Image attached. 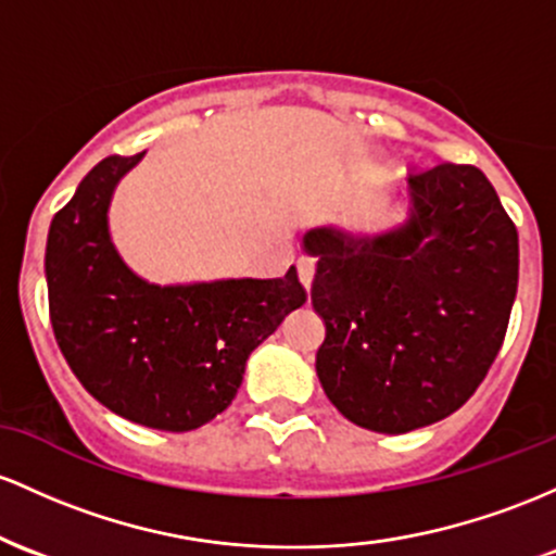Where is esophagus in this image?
Listing matches in <instances>:
<instances>
[{"mask_svg":"<svg viewBox=\"0 0 556 556\" xmlns=\"http://www.w3.org/2000/svg\"><path fill=\"white\" fill-rule=\"evenodd\" d=\"M296 273H299V283L309 291L312 278H315V262H312L309 257H302L296 262Z\"/></svg>","mask_w":556,"mask_h":556,"instance_id":"34e87169","label":"esophagus"}]
</instances>
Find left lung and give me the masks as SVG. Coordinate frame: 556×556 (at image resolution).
Returning <instances> with one entry per match:
<instances>
[{
    "label": "left lung",
    "mask_w": 556,
    "mask_h": 556,
    "mask_svg": "<svg viewBox=\"0 0 556 556\" xmlns=\"http://www.w3.org/2000/svg\"><path fill=\"white\" fill-rule=\"evenodd\" d=\"M315 370L346 420L407 433L457 413L494 365L517 294V228L476 165L409 176V220L376 239L315 228Z\"/></svg>",
    "instance_id": "obj_1"
}]
</instances>
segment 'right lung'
<instances>
[{
    "label": "right lung",
    "mask_w": 556,
    "mask_h": 556,
    "mask_svg": "<svg viewBox=\"0 0 556 556\" xmlns=\"http://www.w3.org/2000/svg\"><path fill=\"white\" fill-rule=\"evenodd\" d=\"M143 157H104L52 217L49 317L84 389L139 426L184 433L233 402L249 354L307 302L296 267L283 278L154 286L110 241L112 191Z\"/></svg>",
    "instance_id": "add662e5"
}]
</instances>
